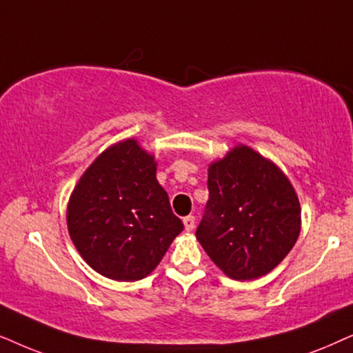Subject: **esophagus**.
Wrapping results in <instances>:
<instances>
[{"label":"esophagus","instance_id":"1","mask_svg":"<svg viewBox=\"0 0 353 353\" xmlns=\"http://www.w3.org/2000/svg\"><path fill=\"white\" fill-rule=\"evenodd\" d=\"M184 225H185V231H194V228H195V216H192V214H189V216H185L184 218Z\"/></svg>","mask_w":353,"mask_h":353}]
</instances>
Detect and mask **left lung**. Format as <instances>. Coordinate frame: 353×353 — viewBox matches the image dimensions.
<instances>
[{
    "instance_id": "obj_1",
    "label": "left lung",
    "mask_w": 353,
    "mask_h": 353,
    "mask_svg": "<svg viewBox=\"0 0 353 353\" xmlns=\"http://www.w3.org/2000/svg\"><path fill=\"white\" fill-rule=\"evenodd\" d=\"M208 190L195 236L229 278H260L292 250L300 234L299 196L270 159L239 145L210 164Z\"/></svg>"
}]
</instances>
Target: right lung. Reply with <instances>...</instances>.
<instances>
[{
  "label": "right lung",
  "mask_w": 353,
  "mask_h": 353,
  "mask_svg": "<svg viewBox=\"0 0 353 353\" xmlns=\"http://www.w3.org/2000/svg\"><path fill=\"white\" fill-rule=\"evenodd\" d=\"M75 248L114 281L147 278L184 229L157 181V163L135 139L112 145L77 182L68 205Z\"/></svg>",
  "instance_id": "1"
}]
</instances>
